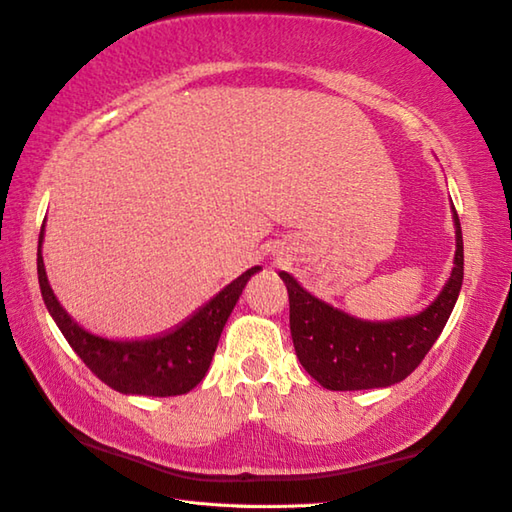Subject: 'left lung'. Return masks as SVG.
Listing matches in <instances>:
<instances>
[{
	"instance_id": "left-lung-1",
	"label": "left lung",
	"mask_w": 512,
	"mask_h": 512,
	"mask_svg": "<svg viewBox=\"0 0 512 512\" xmlns=\"http://www.w3.org/2000/svg\"><path fill=\"white\" fill-rule=\"evenodd\" d=\"M455 218V267L442 294L420 316L364 322L329 307L280 271L289 294V329L302 367L329 391L380 389L411 375L446 325L464 280V243Z\"/></svg>"
}]
</instances>
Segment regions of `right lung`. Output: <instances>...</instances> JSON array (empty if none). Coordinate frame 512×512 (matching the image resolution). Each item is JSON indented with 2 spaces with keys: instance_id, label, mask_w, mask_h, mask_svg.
<instances>
[{
  "instance_id": "obj_1",
  "label": "right lung",
  "mask_w": 512,
  "mask_h": 512,
  "mask_svg": "<svg viewBox=\"0 0 512 512\" xmlns=\"http://www.w3.org/2000/svg\"><path fill=\"white\" fill-rule=\"evenodd\" d=\"M41 241H44V227L39 232L37 274L41 296H44L52 320L57 322V327L83 364L101 382H106L114 391L128 395L168 398V395H183L192 391L210 369L218 338H221V331L229 314H232L238 296L243 294L247 280L260 269H247L243 276H238L234 283L218 291L190 318L174 329L161 333V336L145 340H108L79 327L66 314V309L59 305L46 278Z\"/></svg>"
}]
</instances>
